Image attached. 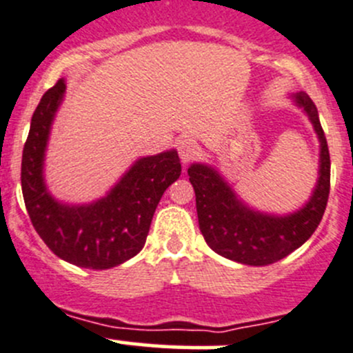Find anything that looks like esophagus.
I'll return each instance as SVG.
<instances>
[{
  "label": "esophagus",
  "mask_w": 353,
  "mask_h": 353,
  "mask_svg": "<svg viewBox=\"0 0 353 353\" xmlns=\"http://www.w3.org/2000/svg\"><path fill=\"white\" fill-rule=\"evenodd\" d=\"M176 149H178V154H180L181 163H185V165L190 163L192 159L199 154V145L194 139H181V141L178 142Z\"/></svg>",
  "instance_id": "34e87169"
}]
</instances>
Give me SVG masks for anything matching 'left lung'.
Masks as SVG:
<instances>
[{
  "instance_id": "8db88e82",
  "label": "left lung",
  "mask_w": 353,
  "mask_h": 353,
  "mask_svg": "<svg viewBox=\"0 0 353 353\" xmlns=\"http://www.w3.org/2000/svg\"><path fill=\"white\" fill-rule=\"evenodd\" d=\"M295 103L307 113L321 142L319 180L310 201L296 212L271 216L247 208L216 170L208 165L188 168L195 190L199 228L205 243L219 256L247 266H268L283 259L310 239L323 219L330 195L331 161L316 104L305 92Z\"/></svg>"
}]
</instances>
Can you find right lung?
Returning <instances> with one entry per match:
<instances>
[{"mask_svg": "<svg viewBox=\"0 0 353 353\" xmlns=\"http://www.w3.org/2000/svg\"><path fill=\"white\" fill-rule=\"evenodd\" d=\"M65 94L58 80L37 104L22 154V194L34 228L59 259L87 270H110L139 254L166 188L180 176L176 151L135 161L106 197L85 205L61 204L44 183L50 128Z\"/></svg>", "mask_w": 353, "mask_h": 353, "instance_id": "add662e5", "label": "right lung"}]
</instances>
